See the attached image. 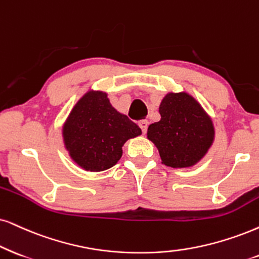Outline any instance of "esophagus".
<instances>
[{
	"mask_svg": "<svg viewBox=\"0 0 259 259\" xmlns=\"http://www.w3.org/2000/svg\"><path fill=\"white\" fill-rule=\"evenodd\" d=\"M139 126L141 127V130H142V133L146 134L147 133V127H148V122H147V120H145V119L140 120Z\"/></svg>",
	"mask_w": 259,
	"mask_h": 259,
	"instance_id": "obj_1",
	"label": "esophagus"
}]
</instances>
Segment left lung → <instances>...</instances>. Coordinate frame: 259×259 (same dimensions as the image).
Wrapping results in <instances>:
<instances>
[{"mask_svg":"<svg viewBox=\"0 0 259 259\" xmlns=\"http://www.w3.org/2000/svg\"><path fill=\"white\" fill-rule=\"evenodd\" d=\"M159 112L161 119L150 124L147 137L156 146L163 165L173 168L196 165L214 141L210 117L185 92L166 94Z\"/></svg>","mask_w":259,"mask_h":259,"instance_id":"obj_1","label":"left lung"}]
</instances>
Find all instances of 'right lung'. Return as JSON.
<instances>
[{"label":"right lung","instance_id":"1","mask_svg":"<svg viewBox=\"0 0 259 259\" xmlns=\"http://www.w3.org/2000/svg\"><path fill=\"white\" fill-rule=\"evenodd\" d=\"M141 134L139 125L112 107L107 94L100 91L87 92L63 125L64 145L70 158L91 172L116 165L124 143Z\"/></svg>","mask_w":259,"mask_h":259}]
</instances>
